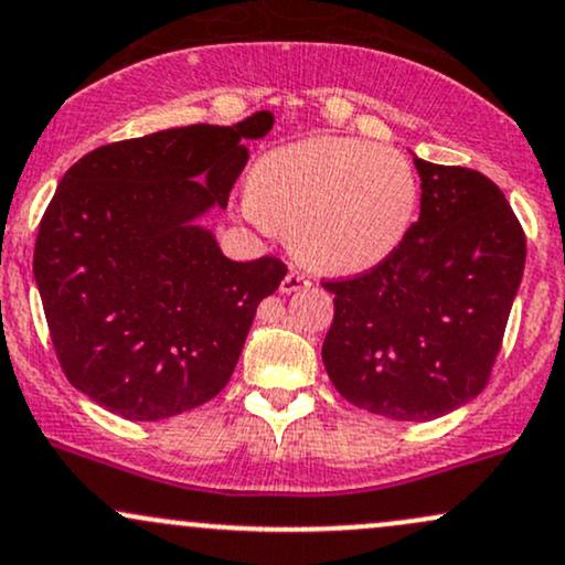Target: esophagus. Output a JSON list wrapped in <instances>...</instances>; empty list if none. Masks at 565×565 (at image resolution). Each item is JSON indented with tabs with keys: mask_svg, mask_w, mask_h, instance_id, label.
Returning a JSON list of instances; mask_svg holds the SVG:
<instances>
[{
	"mask_svg": "<svg viewBox=\"0 0 565 565\" xmlns=\"http://www.w3.org/2000/svg\"><path fill=\"white\" fill-rule=\"evenodd\" d=\"M309 285H311V280L307 275H303V271L290 269L288 277H285V280L280 282V290H282V294H296V290L309 288Z\"/></svg>",
	"mask_w": 565,
	"mask_h": 565,
	"instance_id": "esophagus-1",
	"label": "esophagus"
}]
</instances>
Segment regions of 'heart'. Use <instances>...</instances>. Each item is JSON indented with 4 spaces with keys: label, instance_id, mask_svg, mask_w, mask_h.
<instances>
[{
    "label": "heart",
    "instance_id": "1",
    "mask_svg": "<svg viewBox=\"0 0 565 565\" xmlns=\"http://www.w3.org/2000/svg\"><path fill=\"white\" fill-rule=\"evenodd\" d=\"M417 209V177L386 145L311 137L258 158L245 214L290 237L330 275L364 271L399 248Z\"/></svg>",
    "mask_w": 565,
    "mask_h": 565
}]
</instances>
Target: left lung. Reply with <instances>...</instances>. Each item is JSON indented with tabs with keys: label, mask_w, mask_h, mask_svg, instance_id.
<instances>
[{
	"label": "left lung",
	"mask_w": 565,
	"mask_h": 565,
	"mask_svg": "<svg viewBox=\"0 0 565 565\" xmlns=\"http://www.w3.org/2000/svg\"><path fill=\"white\" fill-rule=\"evenodd\" d=\"M420 216L373 269L322 280L333 324L322 362L343 399L391 420H434L479 396L526 264V235L481 171L415 158Z\"/></svg>",
	"instance_id": "8db88e82"
}]
</instances>
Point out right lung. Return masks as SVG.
Segmentation results:
<instances>
[{
	"label": "right lung",
	"instance_id": "add662e5",
	"mask_svg": "<svg viewBox=\"0 0 565 565\" xmlns=\"http://www.w3.org/2000/svg\"><path fill=\"white\" fill-rule=\"evenodd\" d=\"M275 124H195L86 152L39 222L33 277L60 370L126 420H163L227 386L282 258L230 262L195 218L227 205L241 139Z\"/></svg>",
	"mask_w": 565,
	"mask_h": 565
}]
</instances>
